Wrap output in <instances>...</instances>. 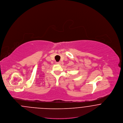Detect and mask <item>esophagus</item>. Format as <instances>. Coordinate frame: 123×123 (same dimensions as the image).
I'll return each instance as SVG.
<instances>
[{
	"label": "esophagus",
	"instance_id": "34e87169",
	"mask_svg": "<svg viewBox=\"0 0 123 123\" xmlns=\"http://www.w3.org/2000/svg\"><path fill=\"white\" fill-rule=\"evenodd\" d=\"M56 64H61V62H57V63H56Z\"/></svg>",
	"mask_w": 123,
	"mask_h": 123
}]
</instances>
